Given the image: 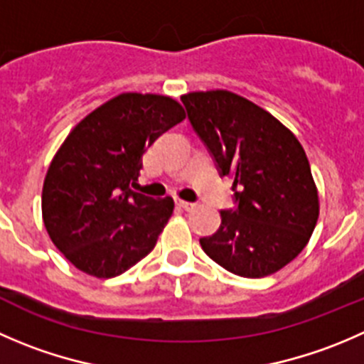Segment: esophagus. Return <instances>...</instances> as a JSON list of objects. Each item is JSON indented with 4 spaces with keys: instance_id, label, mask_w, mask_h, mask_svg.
I'll return each instance as SVG.
<instances>
[{
    "instance_id": "34e87169",
    "label": "esophagus",
    "mask_w": 364,
    "mask_h": 364,
    "mask_svg": "<svg viewBox=\"0 0 364 364\" xmlns=\"http://www.w3.org/2000/svg\"><path fill=\"white\" fill-rule=\"evenodd\" d=\"M176 204H178L179 208H183V210H193V208H196V204L193 203H188V200H181V199H176Z\"/></svg>"
}]
</instances>
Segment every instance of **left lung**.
Segmentation results:
<instances>
[{"mask_svg":"<svg viewBox=\"0 0 364 364\" xmlns=\"http://www.w3.org/2000/svg\"><path fill=\"white\" fill-rule=\"evenodd\" d=\"M192 128L232 179L235 210L220 211L204 252L242 277L276 274L308 245L318 220V190L297 136L272 114L229 90L181 96Z\"/></svg>","mask_w":364,"mask_h":364,"instance_id":"8db88e82","label":"left lung"}]
</instances>
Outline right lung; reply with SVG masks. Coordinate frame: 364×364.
I'll return each instance as SVG.
<instances>
[{
    "instance_id": "1",
    "label": "right lung",
    "mask_w": 364,
    "mask_h": 364,
    "mask_svg": "<svg viewBox=\"0 0 364 364\" xmlns=\"http://www.w3.org/2000/svg\"><path fill=\"white\" fill-rule=\"evenodd\" d=\"M185 117L172 97L126 92L90 112L63 140L42 186V220L77 270L108 279L154 249L174 200L132 186L147 147Z\"/></svg>"
}]
</instances>
